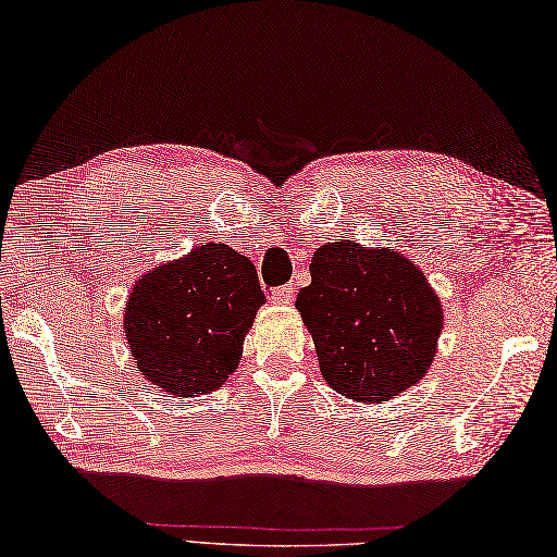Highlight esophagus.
<instances>
[{"label": "esophagus", "mask_w": 557, "mask_h": 557, "mask_svg": "<svg viewBox=\"0 0 557 557\" xmlns=\"http://www.w3.org/2000/svg\"><path fill=\"white\" fill-rule=\"evenodd\" d=\"M269 300L274 302L276 307H286L293 302V286H281L269 293Z\"/></svg>", "instance_id": "1"}]
</instances>
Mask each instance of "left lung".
Returning <instances> with one entry per match:
<instances>
[{
	"mask_svg": "<svg viewBox=\"0 0 557 557\" xmlns=\"http://www.w3.org/2000/svg\"><path fill=\"white\" fill-rule=\"evenodd\" d=\"M295 307L337 395L383 404L423 381L437 355L444 311L409 257L355 240L325 243Z\"/></svg>",
	"mask_w": 557,
	"mask_h": 557,
	"instance_id": "1",
	"label": "left lung"
}]
</instances>
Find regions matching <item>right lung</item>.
<instances>
[{
  "mask_svg": "<svg viewBox=\"0 0 557 557\" xmlns=\"http://www.w3.org/2000/svg\"><path fill=\"white\" fill-rule=\"evenodd\" d=\"M264 302L246 255L224 243L198 246L134 283L122 314L134 366L176 397L220 389Z\"/></svg>",
  "mask_w": 557,
  "mask_h": 557,
  "instance_id": "obj_1",
  "label": "right lung"
}]
</instances>
